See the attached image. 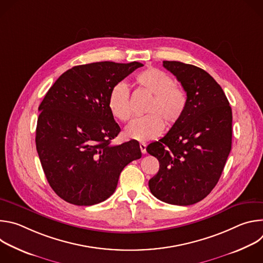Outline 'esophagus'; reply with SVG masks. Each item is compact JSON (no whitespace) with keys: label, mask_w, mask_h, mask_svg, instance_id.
<instances>
[{"label":"esophagus","mask_w":263,"mask_h":263,"mask_svg":"<svg viewBox=\"0 0 263 263\" xmlns=\"http://www.w3.org/2000/svg\"><path fill=\"white\" fill-rule=\"evenodd\" d=\"M139 147H140V151L142 154L146 153V144L144 142H140L139 143Z\"/></svg>","instance_id":"obj_1"}]
</instances>
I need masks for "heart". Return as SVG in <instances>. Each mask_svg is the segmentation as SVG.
I'll return each mask as SVG.
<instances>
[{
    "instance_id": "obj_1",
    "label": "heart",
    "mask_w": 263,
    "mask_h": 263,
    "mask_svg": "<svg viewBox=\"0 0 263 263\" xmlns=\"http://www.w3.org/2000/svg\"><path fill=\"white\" fill-rule=\"evenodd\" d=\"M135 84L139 89L152 96L145 112L146 117L132 122L124 132L128 139L146 141L161 134L164 123L167 126L177 124L187 105L185 90L176 85L174 79L165 71L149 67L135 77ZM108 107L111 115L121 122H128L132 118L130 91L126 83L118 82L111 88L108 97Z\"/></svg>"
}]
</instances>
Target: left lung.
<instances>
[{"instance_id": "obj_1", "label": "left lung", "mask_w": 263, "mask_h": 263, "mask_svg": "<svg viewBox=\"0 0 263 263\" xmlns=\"http://www.w3.org/2000/svg\"><path fill=\"white\" fill-rule=\"evenodd\" d=\"M163 66L181 83L187 105L167 134L146 146L159 161L148 187L162 202L193 205L211 193L226 164L232 110L219 84L204 69L179 61H163Z\"/></svg>"}]
</instances>
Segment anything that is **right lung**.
<instances>
[{
	"label": "right lung",
	"mask_w": 263,
	"mask_h": 263,
	"mask_svg": "<svg viewBox=\"0 0 263 263\" xmlns=\"http://www.w3.org/2000/svg\"><path fill=\"white\" fill-rule=\"evenodd\" d=\"M140 62L111 61L77 65L63 72L39 110L36 149L47 180L58 197L90 206L116 192L124 167L141 157L139 143L110 142L121 131L108 97Z\"/></svg>",
	"instance_id": "obj_1"
}]
</instances>
